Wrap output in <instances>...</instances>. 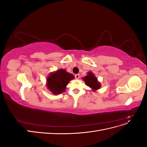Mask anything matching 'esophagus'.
<instances>
[{
    "mask_svg": "<svg viewBox=\"0 0 147 147\" xmlns=\"http://www.w3.org/2000/svg\"><path fill=\"white\" fill-rule=\"evenodd\" d=\"M75 79H77V80L79 79V78H80V75H79V74H76V75H75Z\"/></svg>",
    "mask_w": 147,
    "mask_h": 147,
    "instance_id": "obj_1",
    "label": "esophagus"
}]
</instances>
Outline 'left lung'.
<instances>
[{
	"mask_svg": "<svg viewBox=\"0 0 147 147\" xmlns=\"http://www.w3.org/2000/svg\"><path fill=\"white\" fill-rule=\"evenodd\" d=\"M82 79L86 85L91 89V91H96L101 87L100 83L92 72H88L86 76L82 78Z\"/></svg>",
	"mask_w": 147,
	"mask_h": 147,
	"instance_id": "obj_1",
	"label": "left lung"
}]
</instances>
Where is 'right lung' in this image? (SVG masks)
<instances>
[{"mask_svg":"<svg viewBox=\"0 0 147 147\" xmlns=\"http://www.w3.org/2000/svg\"><path fill=\"white\" fill-rule=\"evenodd\" d=\"M74 75L61 69L51 72L47 78V87L54 95L65 92L66 86L70 80L74 79Z\"/></svg>","mask_w":147,"mask_h":147,"instance_id":"obj_1","label":"right lung"}]
</instances>
